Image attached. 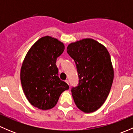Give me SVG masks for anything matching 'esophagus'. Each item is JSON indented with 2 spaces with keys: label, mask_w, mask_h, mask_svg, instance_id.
<instances>
[{
  "label": "esophagus",
  "mask_w": 133,
  "mask_h": 133,
  "mask_svg": "<svg viewBox=\"0 0 133 133\" xmlns=\"http://www.w3.org/2000/svg\"><path fill=\"white\" fill-rule=\"evenodd\" d=\"M65 82H66L67 83V84H68V85H69V80H65Z\"/></svg>",
  "instance_id": "esophagus-1"
}]
</instances>
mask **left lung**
Segmentation results:
<instances>
[{
    "instance_id": "1",
    "label": "left lung",
    "mask_w": 133,
    "mask_h": 133,
    "mask_svg": "<svg viewBox=\"0 0 133 133\" xmlns=\"http://www.w3.org/2000/svg\"><path fill=\"white\" fill-rule=\"evenodd\" d=\"M67 52L75 60L79 77L71 89L76 107L85 113L98 109L106 100L114 78V69L107 48L92 38L68 45Z\"/></svg>"
}]
</instances>
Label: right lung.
<instances>
[{"label": "right lung", "mask_w": 133, "mask_h": 133, "mask_svg": "<svg viewBox=\"0 0 133 133\" xmlns=\"http://www.w3.org/2000/svg\"><path fill=\"white\" fill-rule=\"evenodd\" d=\"M64 43L45 36L39 38L27 53L21 69L22 89L29 102L35 108H54L62 92L69 85L58 76L57 58L64 52Z\"/></svg>", "instance_id": "right-lung-1"}]
</instances>
